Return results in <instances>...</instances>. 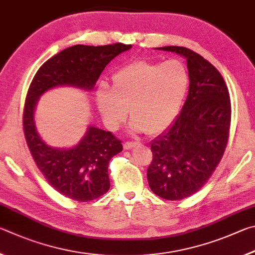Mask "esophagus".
<instances>
[{
  "label": "esophagus",
  "instance_id": "obj_1",
  "mask_svg": "<svg viewBox=\"0 0 255 255\" xmlns=\"http://www.w3.org/2000/svg\"><path fill=\"white\" fill-rule=\"evenodd\" d=\"M137 145H140V142H130V141H128V142H125V143L123 144L124 149H127V150H130V149L134 148V146H137Z\"/></svg>",
  "mask_w": 255,
  "mask_h": 255
}]
</instances>
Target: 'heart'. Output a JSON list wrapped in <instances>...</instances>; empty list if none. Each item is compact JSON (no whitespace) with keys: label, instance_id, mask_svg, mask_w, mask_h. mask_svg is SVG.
<instances>
[{"label":"heart","instance_id":"1","mask_svg":"<svg viewBox=\"0 0 255 255\" xmlns=\"http://www.w3.org/2000/svg\"><path fill=\"white\" fill-rule=\"evenodd\" d=\"M188 85V70L181 61L140 60L115 73L111 88L101 85L96 103L111 127L122 122L130 110L132 131L153 135L166 130L176 119Z\"/></svg>","mask_w":255,"mask_h":255}]
</instances>
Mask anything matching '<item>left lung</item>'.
<instances>
[{
    "mask_svg": "<svg viewBox=\"0 0 255 255\" xmlns=\"http://www.w3.org/2000/svg\"><path fill=\"white\" fill-rule=\"evenodd\" d=\"M160 49L186 58L189 91L175 122L151 143L146 177L159 197L180 200L197 193L222 160L230 137L231 100L220 71L197 52L177 46Z\"/></svg>",
    "mask_w": 255,
    "mask_h": 255,
    "instance_id": "left-lung-1",
    "label": "left lung"
}]
</instances>
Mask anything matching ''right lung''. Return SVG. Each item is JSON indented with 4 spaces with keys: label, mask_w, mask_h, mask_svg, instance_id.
Segmentation results:
<instances>
[{
    "label": "right lung",
    "mask_w": 255,
    "mask_h": 255,
    "mask_svg": "<svg viewBox=\"0 0 255 255\" xmlns=\"http://www.w3.org/2000/svg\"><path fill=\"white\" fill-rule=\"evenodd\" d=\"M131 48V44L121 42L97 47L76 44L44 62L30 84L22 114L26 144L47 181L67 198L86 203L101 197L110 189L109 162L123 150L122 141L112 132L91 127L75 148H50L35 131V103L41 94L61 85L91 89L106 65Z\"/></svg>",
    "instance_id": "obj_1"
}]
</instances>
